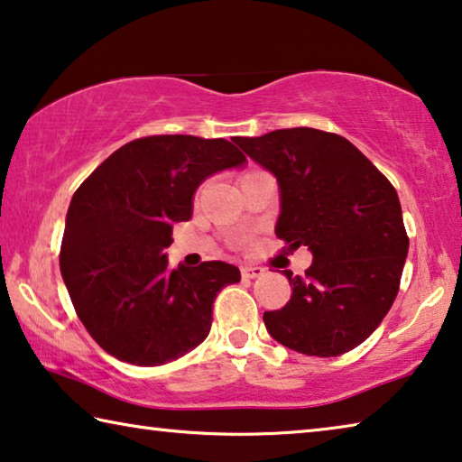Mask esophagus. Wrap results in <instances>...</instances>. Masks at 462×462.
<instances>
[{
  "label": "esophagus",
  "instance_id": "esophagus-1",
  "mask_svg": "<svg viewBox=\"0 0 462 462\" xmlns=\"http://www.w3.org/2000/svg\"><path fill=\"white\" fill-rule=\"evenodd\" d=\"M263 272L266 270L262 266H244L241 268V278H244V281H254V278H260Z\"/></svg>",
  "mask_w": 462,
  "mask_h": 462
}]
</instances>
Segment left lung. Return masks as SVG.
Instances as JSON below:
<instances>
[{
  "label": "left lung",
  "mask_w": 462,
  "mask_h": 462,
  "mask_svg": "<svg viewBox=\"0 0 462 462\" xmlns=\"http://www.w3.org/2000/svg\"><path fill=\"white\" fill-rule=\"evenodd\" d=\"M236 143L278 180V239L313 254L305 276L284 270L291 300L263 313L266 329L307 356L354 350L379 328L402 282L410 237L397 190L336 133L299 126Z\"/></svg>",
  "instance_id": "8db88e82"
}]
</instances>
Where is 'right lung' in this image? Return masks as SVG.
Listing matches in <instances>:
<instances>
[{
  "mask_svg": "<svg viewBox=\"0 0 462 462\" xmlns=\"http://www.w3.org/2000/svg\"><path fill=\"white\" fill-rule=\"evenodd\" d=\"M244 162L225 139L153 134L115 151L75 190L59 266L75 313L110 356L160 366L208 336L217 294L239 270H171L163 249L173 225L192 217L200 181Z\"/></svg>",
  "mask_w": 462,
  "mask_h": 462,
  "instance_id": "obj_1",
  "label": "right lung"
}]
</instances>
